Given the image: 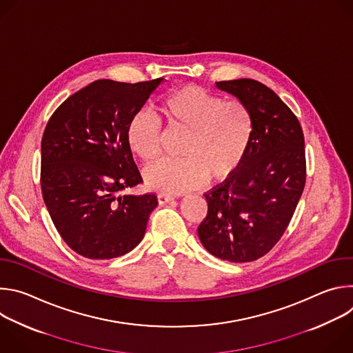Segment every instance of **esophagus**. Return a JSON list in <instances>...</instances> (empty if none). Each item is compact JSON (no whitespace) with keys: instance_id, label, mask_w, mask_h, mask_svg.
Here are the masks:
<instances>
[{"instance_id":"obj_1","label":"esophagus","mask_w":353,"mask_h":353,"mask_svg":"<svg viewBox=\"0 0 353 353\" xmlns=\"http://www.w3.org/2000/svg\"><path fill=\"white\" fill-rule=\"evenodd\" d=\"M170 201H173V196L169 195V194H158V203L159 204H166V203H170Z\"/></svg>"}]
</instances>
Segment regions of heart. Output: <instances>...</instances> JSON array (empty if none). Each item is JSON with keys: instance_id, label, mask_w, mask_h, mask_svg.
Wrapping results in <instances>:
<instances>
[{"instance_id": "b5f03b06", "label": "heart", "mask_w": 353, "mask_h": 353, "mask_svg": "<svg viewBox=\"0 0 353 353\" xmlns=\"http://www.w3.org/2000/svg\"><path fill=\"white\" fill-rule=\"evenodd\" d=\"M168 130L183 131L177 161H161L143 173L145 184L163 194H181L210 181L230 177L243 163L254 135V116L241 100H223L196 85L169 93L158 108ZM127 142L143 163L161 152L159 121L135 113L127 127Z\"/></svg>"}]
</instances>
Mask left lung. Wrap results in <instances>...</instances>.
Listing matches in <instances>:
<instances>
[{
    "instance_id": "left-lung-1",
    "label": "left lung",
    "mask_w": 353,
    "mask_h": 353,
    "mask_svg": "<svg viewBox=\"0 0 353 353\" xmlns=\"http://www.w3.org/2000/svg\"><path fill=\"white\" fill-rule=\"evenodd\" d=\"M254 116V135L240 168L205 192L207 218L198 237L210 253L232 263L265 256L285 233L306 183L305 137L297 117L254 79L216 82Z\"/></svg>"
}]
</instances>
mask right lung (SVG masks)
I'll return each instance as SVG.
<instances>
[{
  "instance_id": "add662e5",
  "label": "right lung",
  "mask_w": 353,
  "mask_h": 353,
  "mask_svg": "<svg viewBox=\"0 0 353 353\" xmlns=\"http://www.w3.org/2000/svg\"><path fill=\"white\" fill-rule=\"evenodd\" d=\"M162 81H94L71 94L46 125L43 199L63 240L82 257L116 259L143 239L158 198L121 194L142 183L127 127Z\"/></svg>"
}]
</instances>
